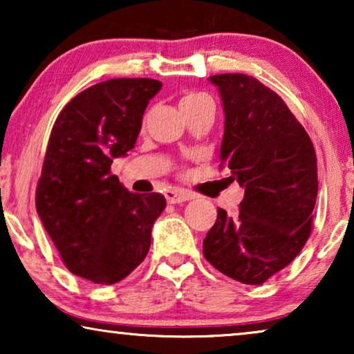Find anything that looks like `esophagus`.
<instances>
[{"label":"esophagus","instance_id":"esophagus-1","mask_svg":"<svg viewBox=\"0 0 354 354\" xmlns=\"http://www.w3.org/2000/svg\"><path fill=\"white\" fill-rule=\"evenodd\" d=\"M166 200L169 205H177V203L190 201L193 200V195L190 192L185 190H177V188H172V190L166 192Z\"/></svg>","mask_w":354,"mask_h":354}]
</instances>
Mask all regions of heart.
Wrapping results in <instances>:
<instances>
[{
	"instance_id": "b5f03b06",
	"label": "heart",
	"mask_w": 354,
	"mask_h": 354,
	"mask_svg": "<svg viewBox=\"0 0 354 354\" xmlns=\"http://www.w3.org/2000/svg\"><path fill=\"white\" fill-rule=\"evenodd\" d=\"M209 100L205 93H198V91H190V93H185L180 100V109H188L193 108V106L203 103V101Z\"/></svg>"
}]
</instances>
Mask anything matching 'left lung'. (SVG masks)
<instances>
[{
	"instance_id": "left-lung-1",
	"label": "left lung",
	"mask_w": 354,
	"mask_h": 354,
	"mask_svg": "<svg viewBox=\"0 0 354 354\" xmlns=\"http://www.w3.org/2000/svg\"><path fill=\"white\" fill-rule=\"evenodd\" d=\"M219 86L225 125L221 166L245 188L236 217L217 209L203 254L227 277L261 285L297 258L311 235L317 198L313 142L280 96L245 74L209 79Z\"/></svg>"
}]
</instances>
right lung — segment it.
<instances>
[{"mask_svg":"<svg viewBox=\"0 0 354 354\" xmlns=\"http://www.w3.org/2000/svg\"><path fill=\"white\" fill-rule=\"evenodd\" d=\"M162 84L111 79L74 96L57 115L37 183V212L72 274L113 285L147 258L161 193H132L111 174L137 143Z\"/></svg>","mask_w":354,"mask_h":354,"instance_id":"1","label":"right lung"}]
</instances>
